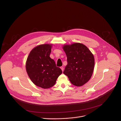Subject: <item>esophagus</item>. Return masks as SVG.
Instances as JSON below:
<instances>
[{
  "mask_svg": "<svg viewBox=\"0 0 121 121\" xmlns=\"http://www.w3.org/2000/svg\"><path fill=\"white\" fill-rule=\"evenodd\" d=\"M60 68H61V69H62V71H63V70H64V68H63V67H60Z\"/></svg>",
  "mask_w": 121,
  "mask_h": 121,
  "instance_id": "34e87169",
  "label": "esophagus"
}]
</instances>
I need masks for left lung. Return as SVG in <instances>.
<instances>
[{
    "label": "left lung",
    "instance_id": "left-lung-1",
    "mask_svg": "<svg viewBox=\"0 0 121 121\" xmlns=\"http://www.w3.org/2000/svg\"><path fill=\"white\" fill-rule=\"evenodd\" d=\"M67 57V65L63 73L74 86H82L91 79L94 67V58L89 49L81 43L63 47Z\"/></svg>",
    "mask_w": 121,
    "mask_h": 121
}]
</instances>
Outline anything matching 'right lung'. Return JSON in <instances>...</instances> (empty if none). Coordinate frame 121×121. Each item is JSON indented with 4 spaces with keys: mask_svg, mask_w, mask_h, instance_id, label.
<instances>
[{
    "mask_svg": "<svg viewBox=\"0 0 121 121\" xmlns=\"http://www.w3.org/2000/svg\"><path fill=\"white\" fill-rule=\"evenodd\" d=\"M52 45L43 44L35 47L30 52L27 59V73L36 86L43 88L53 86L61 69L56 67L55 61L50 57Z\"/></svg>",
    "mask_w": 121,
    "mask_h": 121,
    "instance_id": "obj_1",
    "label": "right lung"
}]
</instances>
